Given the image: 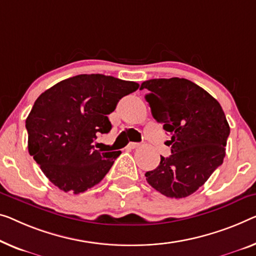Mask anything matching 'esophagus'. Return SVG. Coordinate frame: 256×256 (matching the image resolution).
Listing matches in <instances>:
<instances>
[{
  "label": "esophagus",
  "mask_w": 256,
  "mask_h": 256,
  "mask_svg": "<svg viewBox=\"0 0 256 256\" xmlns=\"http://www.w3.org/2000/svg\"><path fill=\"white\" fill-rule=\"evenodd\" d=\"M140 146V144L138 142H130L128 144V148H131V150H134V148H138Z\"/></svg>",
  "instance_id": "obj_1"
}]
</instances>
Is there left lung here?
<instances>
[{
    "instance_id": "1",
    "label": "left lung",
    "mask_w": 256,
    "mask_h": 256,
    "mask_svg": "<svg viewBox=\"0 0 256 256\" xmlns=\"http://www.w3.org/2000/svg\"><path fill=\"white\" fill-rule=\"evenodd\" d=\"M152 115L171 136L169 158L144 174L152 188L168 198H186L223 163L230 126L222 106L207 90L184 78L141 84Z\"/></svg>"
}]
</instances>
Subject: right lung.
Wrapping results in <instances>:
<instances>
[{
    "instance_id": "obj_1",
    "label": "right lung",
    "mask_w": 256,
    "mask_h": 256,
    "mask_svg": "<svg viewBox=\"0 0 256 256\" xmlns=\"http://www.w3.org/2000/svg\"><path fill=\"white\" fill-rule=\"evenodd\" d=\"M139 84L112 76L79 74L44 92L26 118L28 152L52 184L85 192L108 174L122 152L98 150V133L112 130L108 115Z\"/></svg>"
}]
</instances>
